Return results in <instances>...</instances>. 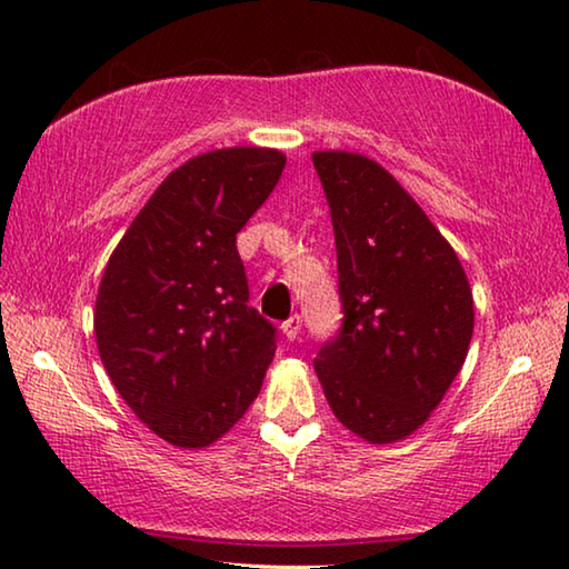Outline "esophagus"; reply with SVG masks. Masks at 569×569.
Here are the masks:
<instances>
[{"label":"esophagus","mask_w":569,"mask_h":569,"mask_svg":"<svg viewBox=\"0 0 569 569\" xmlns=\"http://www.w3.org/2000/svg\"><path fill=\"white\" fill-rule=\"evenodd\" d=\"M301 323H303V319H301V316H298V313H293L291 319L283 321L281 329H283L288 341H296V339H298V333H301Z\"/></svg>","instance_id":"1"}]
</instances>
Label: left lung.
Listing matches in <instances>:
<instances>
[{
    "label": "left lung",
    "mask_w": 569,
    "mask_h": 569,
    "mask_svg": "<svg viewBox=\"0 0 569 569\" xmlns=\"http://www.w3.org/2000/svg\"><path fill=\"white\" fill-rule=\"evenodd\" d=\"M331 208L343 319L316 373L346 429L409 437L467 359L475 303L455 253L391 172L356 152H313Z\"/></svg>",
    "instance_id": "1"
}]
</instances>
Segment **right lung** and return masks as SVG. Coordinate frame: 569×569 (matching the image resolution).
<instances>
[{
    "label": "right lung",
    "instance_id": "obj_1",
    "mask_svg": "<svg viewBox=\"0 0 569 569\" xmlns=\"http://www.w3.org/2000/svg\"><path fill=\"white\" fill-rule=\"evenodd\" d=\"M286 168L268 148H226L172 170L104 268L94 336L124 403L160 439L213 445L261 391L278 331L248 306L236 236Z\"/></svg>",
    "mask_w": 569,
    "mask_h": 569
}]
</instances>
